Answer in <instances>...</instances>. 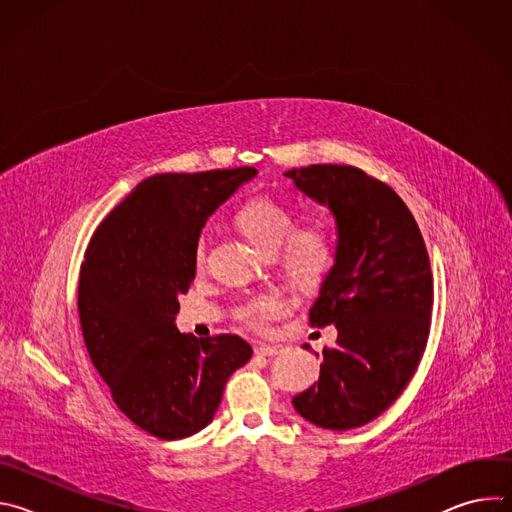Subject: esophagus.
Segmentation results:
<instances>
[{"mask_svg":"<svg viewBox=\"0 0 512 512\" xmlns=\"http://www.w3.org/2000/svg\"><path fill=\"white\" fill-rule=\"evenodd\" d=\"M279 352L277 346H269V344H255V354L257 356H275Z\"/></svg>","mask_w":512,"mask_h":512,"instance_id":"1","label":"esophagus"}]
</instances>
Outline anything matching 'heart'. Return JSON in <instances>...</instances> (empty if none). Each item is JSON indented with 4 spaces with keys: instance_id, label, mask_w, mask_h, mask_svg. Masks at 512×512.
Segmentation results:
<instances>
[{
    "instance_id": "obj_1",
    "label": "heart",
    "mask_w": 512,
    "mask_h": 512,
    "mask_svg": "<svg viewBox=\"0 0 512 512\" xmlns=\"http://www.w3.org/2000/svg\"><path fill=\"white\" fill-rule=\"evenodd\" d=\"M237 225L247 239L265 255L281 250L285 269L300 279H314L322 275L334 257V235L328 223L310 221L296 227V216L287 204L267 196L249 200L237 212ZM206 237H200L194 247V265H206ZM283 312V300L277 294H259L245 300L235 316L251 330H265L273 318Z\"/></svg>"
}]
</instances>
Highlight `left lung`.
I'll use <instances>...</instances> for the list:
<instances>
[{"label":"left lung","mask_w":512,"mask_h":512,"mask_svg":"<svg viewBox=\"0 0 512 512\" xmlns=\"http://www.w3.org/2000/svg\"><path fill=\"white\" fill-rule=\"evenodd\" d=\"M285 176L332 210L338 237L310 308L312 326H336V346L322 350L318 383L291 403L318 427H360L397 401L419 367L433 306L427 249L407 204L367 172L314 164Z\"/></svg>","instance_id":"left-lung-1"}]
</instances>
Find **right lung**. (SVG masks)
Segmentation results:
<instances>
[{"mask_svg": "<svg viewBox=\"0 0 512 512\" xmlns=\"http://www.w3.org/2000/svg\"><path fill=\"white\" fill-rule=\"evenodd\" d=\"M255 168L156 174L95 231L79 279V316L95 369L115 405L160 440L206 427L229 377L251 358L235 334L196 340L174 320L194 275L206 218Z\"/></svg>", "mask_w": 512, "mask_h": 512, "instance_id": "1", "label": "right lung"}]
</instances>
